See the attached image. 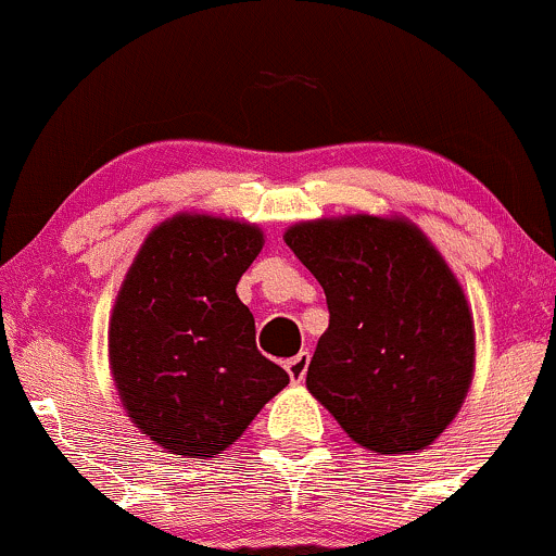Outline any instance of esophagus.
Returning <instances> with one entry per match:
<instances>
[{"mask_svg": "<svg viewBox=\"0 0 556 556\" xmlns=\"http://www.w3.org/2000/svg\"><path fill=\"white\" fill-rule=\"evenodd\" d=\"M308 362H311L308 351H301V353H298V356H292L290 362L285 364V369H288V375H290V380H292V382H301L303 377H306V371H308Z\"/></svg>", "mask_w": 556, "mask_h": 556, "instance_id": "1", "label": "esophagus"}]
</instances>
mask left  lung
<instances>
[{
	"mask_svg": "<svg viewBox=\"0 0 556 556\" xmlns=\"http://www.w3.org/2000/svg\"><path fill=\"white\" fill-rule=\"evenodd\" d=\"M285 242L327 295L306 388L353 443L417 454L465 404L475 321L441 250L404 216L298 222Z\"/></svg>",
	"mask_w": 556,
	"mask_h": 556,
	"instance_id": "left-lung-1",
	"label": "left lung"
}]
</instances>
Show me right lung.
I'll return each instance as SVG.
<instances>
[{"label": "right lung", "instance_id": "obj_1", "mask_svg": "<svg viewBox=\"0 0 556 556\" xmlns=\"http://www.w3.org/2000/svg\"><path fill=\"white\" fill-rule=\"evenodd\" d=\"M264 248L258 224L181 211L157 224L110 311L108 362L124 412L179 459L227 451L290 382L261 356L237 282Z\"/></svg>", "mask_w": 556, "mask_h": 556}]
</instances>
